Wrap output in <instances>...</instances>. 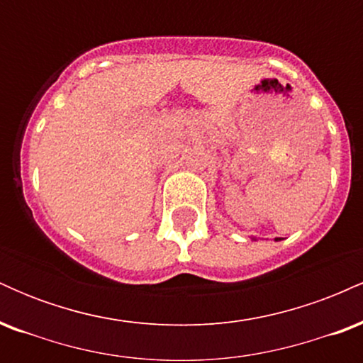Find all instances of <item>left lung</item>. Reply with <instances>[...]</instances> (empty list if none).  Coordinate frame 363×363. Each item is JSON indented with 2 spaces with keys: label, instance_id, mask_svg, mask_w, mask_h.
<instances>
[{
  "label": "left lung",
  "instance_id": "8db88e82",
  "mask_svg": "<svg viewBox=\"0 0 363 363\" xmlns=\"http://www.w3.org/2000/svg\"><path fill=\"white\" fill-rule=\"evenodd\" d=\"M277 240H281V239H277Z\"/></svg>",
  "mask_w": 363,
  "mask_h": 363
}]
</instances>
